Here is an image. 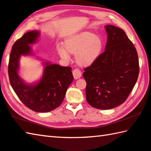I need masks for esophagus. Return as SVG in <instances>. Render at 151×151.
I'll return each instance as SVG.
<instances>
[{
    "instance_id": "obj_1",
    "label": "esophagus",
    "mask_w": 151,
    "mask_h": 151,
    "mask_svg": "<svg viewBox=\"0 0 151 151\" xmlns=\"http://www.w3.org/2000/svg\"><path fill=\"white\" fill-rule=\"evenodd\" d=\"M73 78H74L75 79H78L79 78H81V72L79 71L78 69H75L73 70Z\"/></svg>"
}]
</instances>
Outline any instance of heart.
I'll list each match as a JSON object with an SVG mask.
<instances>
[{"mask_svg": "<svg viewBox=\"0 0 151 151\" xmlns=\"http://www.w3.org/2000/svg\"><path fill=\"white\" fill-rule=\"evenodd\" d=\"M104 46V40L100 35L85 31L68 37L63 42V48L58 47L57 51L65 60H69L70 55H75L76 64L86 68L97 61Z\"/></svg>", "mask_w": 151, "mask_h": 151, "instance_id": "heart-1", "label": "heart"}]
</instances>
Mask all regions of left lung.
I'll return each mask as SVG.
<instances>
[{
  "label": "left lung",
  "instance_id": "obj_1",
  "mask_svg": "<svg viewBox=\"0 0 151 151\" xmlns=\"http://www.w3.org/2000/svg\"><path fill=\"white\" fill-rule=\"evenodd\" d=\"M105 50L95 64L85 68L86 100L91 106L109 110L126 100L137 82L139 59L133 42L124 30L105 25Z\"/></svg>",
  "mask_w": 151,
  "mask_h": 151
}]
</instances>
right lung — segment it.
Instances as JSON below:
<instances>
[{
	"label": "right lung",
	"mask_w": 151,
	"mask_h": 151,
	"mask_svg": "<svg viewBox=\"0 0 151 151\" xmlns=\"http://www.w3.org/2000/svg\"><path fill=\"white\" fill-rule=\"evenodd\" d=\"M40 35L34 30L25 33L13 45L8 76L14 92L23 103L37 112H47L58 108L63 101L68 87L73 80L72 68L45 62L41 79L35 84H27L19 77V60L22 55H32L29 46L37 41Z\"/></svg>",
	"instance_id": "obj_1"
}]
</instances>
